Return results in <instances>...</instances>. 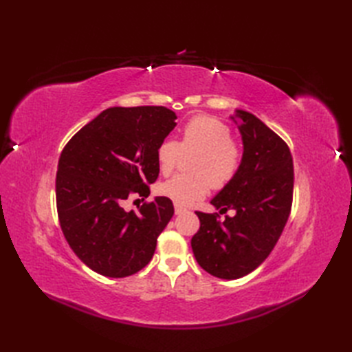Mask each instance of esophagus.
Segmentation results:
<instances>
[{
    "label": "esophagus",
    "mask_w": 352,
    "mask_h": 352,
    "mask_svg": "<svg viewBox=\"0 0 352 352\" xmlns=\"http://www.w3.org/2000/svg\"><path fill=\"white\" fill-rule=\"evenodd\" d=\"M174 207H175V214H180V213H183V212H186V207H183L182 204H174Z\"/></svg>",
    "instance_id": "34e87169"
}]
</instances>
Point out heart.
Masks as SVG:
<instances>
[{"instance_id": "b5f03b06", "label": "heart", "mask_w": 352, "mask_h": 352, "mask_svg": "<svg viewBox=\"0 0 352 352\" xmlns=\"http://www.w3.org/2000/svg\"><path fill=\"white\" fill-rule=\"evenodd\" d=\"M192 155V174H178L159 186V192L177 204H192L203 198L208 189H222L233 182L241 169L242 148L231 138L230 125L218 118L199 115L186 122L180 142L164 139L155 151L163 175L170 174L183 154Z\"/></svg>"}]
</instances>
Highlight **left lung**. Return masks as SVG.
Returning a JSON list of instances; mask_svg holds the SVG:
<instances>
[{
	"label": "left lung",
	"mask_w": 352,
	"mask_h": 352,
	"mask_svg": "<svg viewBox=\"0 0 352 352\" xmlns=\"http://www.w3.org/2000/svg\"><path fill=\"white\" fill-rule=\"evenodd\" d=\"M236 116L243 140L241 169L212 199L219 213L195 212L199 230L192 237L198 265L223 280H236L258 267L278 242L294 197V162L286 142L258 118L243 110ZM234 119V118H233Z\"/></svg>",
	"instance_id": "left-lung-1"
}]
</instances>
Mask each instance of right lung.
<instances>
[{"instance_id":"add662e5","label":"right lung","mask_w":352,"mask_h":352,"mask_svg":"<svg viewBox=\"0 0 352 352\" xmlns=\"http://www.w3.org/2000/svg\"><path fill=\"white\" fill-rule=\"evenodd\" d=\"M177 115L163 106L110 107L77 131L58 159L57 214L65 239L92 271L110 278L139 272L174 216L166 197L125 212L131 195L145 199L159 177L155 151Z\"/></svg>"}]
</instances>
